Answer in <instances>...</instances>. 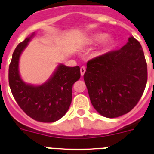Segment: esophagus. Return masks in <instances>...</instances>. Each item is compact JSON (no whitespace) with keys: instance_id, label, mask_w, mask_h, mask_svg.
Returning <instances> with one entry per match:
<instances>
[{"instance_id":"34e87169","label":"esophagus","mask_w":154,"mask_h":154,"mask_svg":"<svg viewBox=\"0 0 154 154\" xmlns=\"http://www.w3.org/2000/svg\"><path fill=\"white\" fill-rule=\"evenodd\" d=\"M85 71H86L85 67H84V66H83V67H80V74H81V76H84Z\"/></svg>"}]
</instances>
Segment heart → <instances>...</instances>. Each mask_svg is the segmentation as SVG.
Wrapping results in <instances>:
<instances>
[{
	"mask_svg": "<svg viewBox=\"0 0 154 154\" xmlns=\"http://www.w3.org/2000/svg\"><path fill=\"white\" fill-rule=\"evenodd\" d=\"M105 38H106V34H103V33H98V34H93V35L90 37L89 40H88V43H90V44H97V43L103 41ZM110 43H111V40H110V38H106V39L103 41V45H104L105 47L110 46Z\"/></svg>",
	"mask_w": 154,
	"mask_h": 154,
	"instance_id": "b5f03b06",
	"label": "heart"
}]
</instances>
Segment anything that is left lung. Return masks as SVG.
<instances>
[{"label": "left lung", "instance_id": "1", "mask_svg": "<svg viewBox=\"0 0 154 154\" xmlns=\"http://www.w3.org/2000/svg\"><path fill=\"white\" fill-rule=\"evenodd\" d=\"M91 103L102 116L115 118L137 105L147 81V65L134 37L120 50L89 60L84 75Z\"/></svg>", "mask_w": 154, "mask_h": 154}]
</instances>
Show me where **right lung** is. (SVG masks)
<instances>
[{"instance_id":"1","label":"right lung","mask_w":154,"mask_h":154,"mask_svg":"<svg viewBox=\"0 0 154 154\" xmlns=\"http://www.w3.org/2000/svg\"><path fill=\"white\" fill-rule=\"evenodd\" d=\"M35 34L17 46L9 66V85L23 112L37 121L52 123L63 117L72 100V87L80 77V67L59 64L53 75L41 85L26 84L19 74V59Z\"/></svg>"}]
</instances>
